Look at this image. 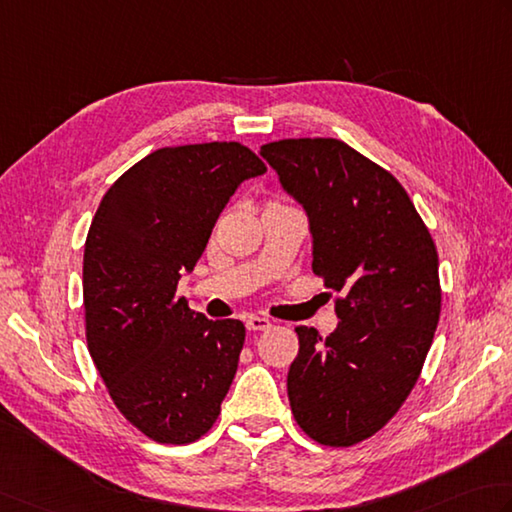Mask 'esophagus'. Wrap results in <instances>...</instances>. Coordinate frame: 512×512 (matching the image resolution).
I'll return each instance as SVG.
<instances>
[{
  "instance_id": "34e87169",
  "label": "esophagus",
  "mask_w": 512,
  "mask_h": 512,
  "mask_svg": "<svg viewBox=\"0 0 512 512\" xmlns=\"http://www.w3.org/2000/svg\"><path fill=\"white\" fill-rule=\"evenodd\" d=\"M270 326H273V322L266 317H259V315H250L246 317V328L248 330H268Z\"/></svg>"
}]
</instances>
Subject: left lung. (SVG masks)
<instances>
[{
    "mask_svg": "<svg viewBox=\"0 0 512 512\" xmlns=\"http://www.w3.org/2000/svg\"><path fill=\"white\" fill-rule=\"evenodd\" d=\"M259 155L304 208L313 270L344 293L326 339L295 328L288 402L315 442L353 446L397 413L422 373L442 310L433 237L402 184L339 139H282Z\"/></svg>",
    "mask_w": 512,
    "mask_h": 512,
    "instance_id": "8db88e82",
    "label": "left lung"
}]
</instances>
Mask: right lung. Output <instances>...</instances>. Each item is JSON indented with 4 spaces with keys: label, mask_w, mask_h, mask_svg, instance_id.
<instances>
[{
    "label": "right lung",
    "mask_w": 512,
    "mask_h": 512,
    "mask_svg": "<svg viewBox=\"0 0 512 512\" xmlns=\"http://www.w3.org/2000/svg\"><path fill=\"white\" fill-rule=\"evenodd\" d=\"M266 173L237 142L159 148L108 188L84 246L90 357L115 406L159 444L215 424L246 328L206 319L177 297L228 199Z\"/></svg>",
    "instance_id": "obj_1"
}]
</instances>
